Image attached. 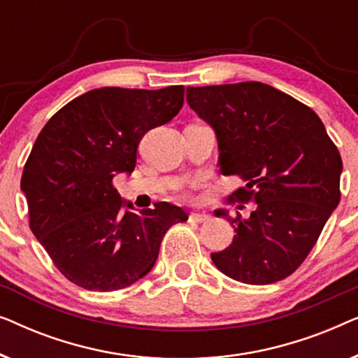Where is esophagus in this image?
<instances>
[{"label":"esophagus","mask_w":358,"mask_h":358,"mask_svg":"<svg viewBox=\"0 0 358 358\" xmlns=\"http://www.w3.org/2000/svg\"><path fill=\"white\" fill-rule=\"evenodd\" d=\"M207 220H210V215L207 213H190L189 215V222H195V223H203L207 222Z\"/></svg>","instance_id":"1"}]
</instances>
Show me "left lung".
Listing matches in <instances>:
<instances>
[{"instance_id": "8db88e82", "label": "left lung", "mask_w": 358, "mask_h": 358, "mask_svg": "<svg viewBox=\"0 0 358 358\" xmlns=\"http://www.w3.org/2000/svg\"><path fill=\"white\" fill-rule=\"evenodd\" d=\"M187 104L212 127L220 171L246 185L233 195L256 202L248 218L215 210L234 228L212 261L249 285H267L305 261L341 200L342 159L310 107L257 81L187 87ZM243 208V205H238Z\"/></svg>"}]
</instances>
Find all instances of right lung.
<instances>
[{
  "mask_svg": "<svg viewBox=\"0 0 358 358\" xmlns=\"http://www.w3.org/2000/svg\"><path fill=\"white\" fill-rule=\"evenodd\" d=\"M182 104L184 86L99 87L68 102L38 134L21 179L29 224L78 287H130L153 268L166 231L187 222L185 210L169 202L135 212L112 182L131 174L143 135Z\"/></svg>",
  "mask_w": 358,
  "mask_h": 358,
  "instance_id": "add662e5",
  "label": "right lung"
}]
</instances>
